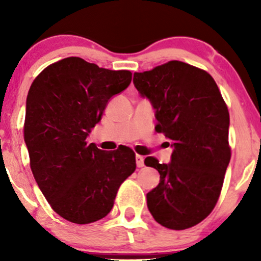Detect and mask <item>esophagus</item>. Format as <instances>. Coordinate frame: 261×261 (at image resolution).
<instances>
[{
	"label": "esophagus",
	"mask_w": 261,
	"mask_h": 261,
	"mask_svg": "<svg viewBox=\"0 0 261 261\" xmlns=\"http://www.w3.org/2000/svg\"><path fill=\"white\" fill-rule=\"evenodd\" d=\"M135 160H137V166L138 167L144 166V156L137 154V155H135Z\"/></svg>",
	"instance_id": "34e87169"
}]
</instances>
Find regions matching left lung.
I'll use <instances>...</instances> for the list:
<instances>
[{
	"label": "left lung",
	"mask_w": 261,
	"mask_h": 261,
	"mask_svg": "<svg viewBox=\"0 0 261 261\" xmlns=\"http://www.w3.org/2000/svg\"><path fill=\"white\" fill-rule=\"evenodd\" d=\"M134 87L155 110V130L172 148L171 162L153 156L160 181L146 195L153 219L174 230L194 227L212 213L230 160L229 113L208 72L172 60L135 72Z\"/></svg>",
	"instance_id": "left-lung-1"
}]
</instances>
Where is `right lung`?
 I'll return each instance as SVG.
<instances>
[{
  "mask_svg": "<svg viewBox=\"0 0 261 261\" xmlns=\"http://www.w3.org/2000/svg\"><path fill=\"white\" fill-rule=\"evenodd\" d=\"M130 81V71L69 57L46 67L31 85L23 132L32 172L52 209L70 222L108 215L120 185L137 167L130 148L106 152L87 144L107 105Z\"/></svg>",
  "mask_w": 261,
  "mask_h": 261,
  "instance_id": "add662e5",
  "label": "right lung"
}]
</instances>
